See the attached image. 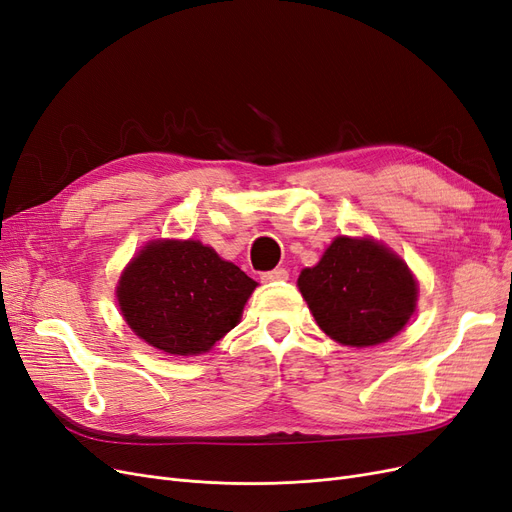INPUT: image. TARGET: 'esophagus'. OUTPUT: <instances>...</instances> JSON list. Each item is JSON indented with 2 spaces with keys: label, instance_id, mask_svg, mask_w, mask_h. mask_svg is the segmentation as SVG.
Returning a JSON list of instances; mask_svg holds the SVG:
<instances>
[{
  "label": "esophagus",
  "instance_id": "esophagus-1",
  "mask_svg": "<svg viewBox=\"0 0 512 512\" xmlns=\"http://www.w3.org/2000/svg\"><path fill=\"white\" fill-rule=\"evenodd\" d=\"M282 280H289V272L285 268H276L272 272L261 274V282H282Z\"/></svg>",
  "mask_w": 512,
  "mask_h": 512
}]
</instances>
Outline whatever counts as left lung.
<instances>
[{"label":"left lung","mask_w":512,"mask_h":512,"mask_svg":"<svg viewBox=\"0 0 512 512\" xmlns=\"http://www.w3.org/2000/svg\"><path fill=\"white\" fill-rule=\"evenodd\" d=\"M297 285L318 327L352 348L388 342L407 325L418 299L405 263L369 238H335Z\"/></svg>","instance_id":"obj_1"}]
</instances>
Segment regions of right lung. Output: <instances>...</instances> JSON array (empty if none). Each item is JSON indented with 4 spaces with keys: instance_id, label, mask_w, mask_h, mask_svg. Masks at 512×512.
<instances>
[{
    "instance_id": "add662e5",
    "label": "right lung",
    "mask_w": 512,
    "mask_h": 512,
    "mask_svg": "<svg viewBox=\"0 0 512 512\" xmlns=\"http://www.w3.org/2000/svg\"><path fill=\"white\" fill-rule=\"evenodd\" d=\"M257 287L238 266L196 240L149 242L124 270L120 310L130 329L166 354L211 350L232 331Z\"/></svg>"
}]
</instances>
